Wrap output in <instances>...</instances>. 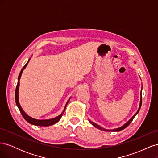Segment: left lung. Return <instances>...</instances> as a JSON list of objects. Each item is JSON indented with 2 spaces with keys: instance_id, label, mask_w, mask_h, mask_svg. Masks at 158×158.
<instances>
[{
  "instance_id": "left-lung-1",
  "label": "left lung",
  "mask_w": 158,
  "mask_h": 158,
  "mask_svg": "<svg viewBox=\"0 0 158 158\" xmlns=\"http://www.w3.org/2000/svg\"><path fill=\"white\" fill-rule=\"evenodd\" d=\"M141 106H142V91H141V98H140V106H139V109H138V111L135 114V115H134V116H133V117L130 119V120H129V121H128L126 124H125V125H124L123 127H120V128H116V129H113V130H107V129H105V128H103L101 127L100 126L98 125L97 124H95V123H93V122H92V121H89V122L91 123V124H92V125H93L95 127H96L97 128L99 129V130H102V131H109V132H115V131L118 132V131H121L123 130V129H125L126 127H127L129 125H130L132 121L133 118H135V117L136 116V114H138V113L139 112V111H140V107H141Z\"/></svg>"
}]
</instances>
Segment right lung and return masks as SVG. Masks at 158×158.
Masks as SVG:
<instances>
[{
  "mask_svg": "<svg viewBox=\"0 0 158 158\" xmlns=\"http://www.w3.org/2000/svg\"><path fill=\"white\" fill-rule=\"evenodd\" d=\"M29 61H30V60L27 61V63L24 66H23V67L22 68V69L21 71H20V74H19V76H18V84H17L16 88V91H15V100H16V105H17V106H18L19 110H20V113H21V114H22V117H23V118H24V119H25V120H26L27 122H28L29 123L31 124V125H35V126H40V127H47V126L52 125H54V124L56 123L58 121H59L60 118L62 117V116H63V113H64V111H65L66 107V106H67V104H68V103H69V101L67 102V103H66V104L64 109V111H63V113H62L61 114H60L59 116L56 117H55V118H51V119H48V120H37V119L33 118H31V117L28 116L27 114H26L25 113V112L23 111V109H22L20 103H19V101H18V89H19V85H20V82H19V81H20V77H21V75H22V72H23V69H24L26 67V66L27 65L28 63H29Z\"/></svg>",
  "mask_w": 158,
  "mask_h": 158,
  "instance_id": "obj_1",
  "label": "right lung"
}]
</instances>
